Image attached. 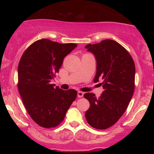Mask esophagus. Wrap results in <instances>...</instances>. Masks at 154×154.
Segmentation results:
<instances>
[{"instance_id":"obj_1","label":"esophagus","mask_w":154,"mask_h":154,"mask_svg":"<svg viewBox=\"0 0 154 154\" xmlns=\"http://www.w3.org/2000/svg\"><path fill=\"white\" fill-rule=\"evenodd\" d=\"M83 95H84V93L82 91H78L77 92V97L78 98H82Z\"/></svg>"}]
</instances>
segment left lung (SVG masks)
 <instances>
[{"label":"left lung","instance_id":"8db88e82","mask_svg":"<svg viewBox=\"0 0 154 154\" xmlns=\"http://www.w3.org/2000/svg\"><path fill=\"white\" fill-rule=\"evenodd\" d=\"M85 48L95 55L97 61L94 82L104 89L99 98L93 93L84 94L90 108L85 118L91 127L105 130L114 125L128 108L135 90V66L129 52L113 40L88 44Z\"/></svg>","mask_w":154,"mask_h":154}]
</instances>
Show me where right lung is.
I'll list each match as a JSON object with an SVG mask.
<instances>
[{
    "instance_id": "add662e5",
    "label": "right lung",
    "mask_w": 154,
    "mask_h": 154,
    "mask_svg": "<svg viewBox=\"0 0 154 154\" xmlns=\"http://www.w3.org/2000/svg\"><path fill=\"white\" fill-rule=\"evenodd\" d=\"M77 46L41 39L31 44L18 66V89L26 111L40 127L52 128L62 122L77 92L63 91L51 80L59 72L65 56Z\"/></svg>"
}]
</instances>
